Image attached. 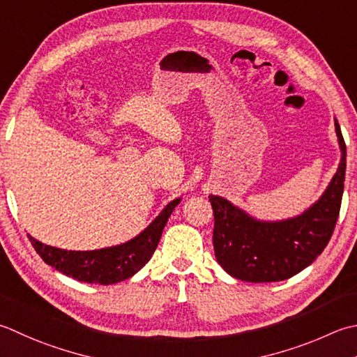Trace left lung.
I'll return each mask as SVG.
<instances>
[{
	"label": "left lung",
	"mask_w": 357,
	"mask_h": 357,
	"mask_svg": "<svg viewBox=\"0 0 357 357\" xmlns=\"http://www.w3.org/2000/svg\"><path fill=\"white\" fill-rule=\"evenodd\" d=\"M342 150L339 169L316 204L296 218L258 221L221 197L211 195L215 216L213 249L227 274L243 282H280L298 274L324 252L339 218L347 169V146L337 121Z\"/></svg>",
	"instance_id": "left-lung-1"
}]
</instances>
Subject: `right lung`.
<instances>
[{
    "mask_svg": "<svg viewBox=\"0 0 357 357\" xmlns=\"http://www.w3.org/2000/svg\"><path fill=\"white\" fill-rule=\"evenodd\" d=\"M179 201V198L173 199L142 234L119 246L83 252V250H65L47 246L32 238L31 235L29 241L43 261L60 271L61 274L85 283L113 284L127 280L145 266L156 250L167 220Z\"/></svg>",
    "mask_w": 357,
    "mask_h": 357,
    "instance_id": "obj_1",
    "label": "right lung"
}]
</instances>
